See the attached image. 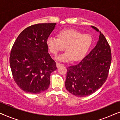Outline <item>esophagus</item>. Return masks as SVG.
<instances>
[{"mask_svg": "<svg viewBox=\"0 0 120 120\" xmlns=\"http://www.w3.org/2000/svg\"><path fill=\"white\" fill-rule=\"evenodd\" d=\"M62 65H63V64L60 63H58V62H57L56 63V66L57 68H59V67H60V66H62Z\"/></svg>", "mask_w": 120, "mask_h": 120, "instance_id": "esophagus-1", "label": "esophagus"}]
</instances>
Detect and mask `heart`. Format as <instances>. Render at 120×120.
<instances>
[{
  "instance_id": "b5f03b06",
  "label": "heart",
  "mask_w": 120,
  "mask_h": 120,
  "mask_svg": "<svg viewBox=\"0 0 120 120\" xmlns=\"http://www.w3.org/2000/svg\"><path fill=\"white\" fill-rule=\"evenodd\" d=\"M58 38L49 37L46 45L51 53L57 56L65 49L67 51L57 59L62 61L81 60L86 55L93 42L90 34H83L74 29H64L57 34Z\"/></svg>"
}]
</instances>
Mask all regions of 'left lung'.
<instances>
[{
	"label": "left lung",
	"instance_id": "8db88e82",
	"mask_svg": "<svg viewBox=\"0 0 120 120\" xmlns=\"http://www.w3.org/2000/svg\"><path fill=\"white\" fill-rule=\"evenodd\" d=\"M99 32V40L94 48L80 63L67 68L65 88L75 96L83 97L92 94L107 79L111 62L110 47Z\"/></svg>",
	"mask_w": 120,
	"mask_h": 120
}]
</instances>
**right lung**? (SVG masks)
Returning <instances> with one entry per match:
<instances>
[{
    "label": "right lung",
    "instance_id": "add662e5",
    "mask_svg": "<svg viewBox=\"0 0 120 120\" xmlns=\"http://www.w3.org/2000/svg\"><path fill=\"white\" fill-rule=\"evenodd\" d=\"M56 23L29 26L18 36L11 49L10 65L14 81L21 90L38 94L48 89L56 63L48 53L46 40Z\"/></svg>",
    "mask_w": 120,
    "mask_h": 120
}]
</instances>
